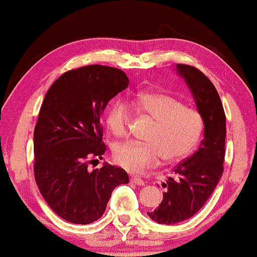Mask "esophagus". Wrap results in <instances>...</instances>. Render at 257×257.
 I'll use <instances>...</instances> for the list:
<instances>
[{
  "label": "esophagus",
  "instance_id": "34e87169",
  "mask_svg": "<svg viewBox=\"0 0 257 257\" xmlns=\"http://www.w3.org/2000/svg\"><path fill=\"white\" fill-rule=\"evenodd\" d=\"M131 181H132V183H134V184L139 185V186H145V185H146L145 181L142 180L140 177H138V176H132Z\"/></svg>",
  "mask_w": 257,
  "mask_h": 257
}]
</instances>
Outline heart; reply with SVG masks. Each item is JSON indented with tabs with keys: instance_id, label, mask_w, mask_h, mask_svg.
Returning a JSON list of instances; mask_svg holds the SVG:
<instances>
[{
	"instance_id": "obj_1",
	"label": "heart",
	"mask_w": 257,
	"mask_h": 257,
	"mask_svg": "<svg viewBox=\"0 0 257 257\" xmlns=\"http://www.w3.org/2000/svg\"><path fill=\"white\" fill-rule=\"evenodd\" d=\"M134 111L154 120L145 137L147 142L127 141L113 148L116 163L130 171L139 172L159 162H176L188 156L199 144L203 119L197 110L185 105L167 93L151 92L137 95L131 101ZM131 119L128 105L113 101L105 113L106 127L113 136L126 132Z\"/></svg>"
}]
</instances>
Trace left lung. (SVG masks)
<instances>
[{"label": "left lung", "instance_id": "obj_1", "mask_svg": "<svg viewBox=\"0 0 257 257\" xmlns=\"http://www.w3.org/2000/svg\"><path fill=\"white\" fill-rule=\"evenodd\" d=\"M203 119V139L197 151L172 170L163 200L147 215L159 224L172 225L194 216L204 206L219 183L225 156L226 118L220 97L212 82L193 66L177 64Z\"/></svg>", "mask_w": 257, "mask_h": 257}]
</instances>
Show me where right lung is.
Here are the masks:
<instances>
[{
  "mask_svg": "<svg viewBox=\"0 0 257 257\" xmlns=\"http://www.w3.org/2000/svg\"><path fill=\"white\" fill-rule=\"evenodd\" d=\"M128 82L119 69L84 66L62 74L42 102L34 128L35 181L48 206L70 223L95 222L113 189L128 183L115 165L87 169L89 157L102 159L105 152L102 112Z\"/></svg>",
  "mask_w": 257,
  "mask_h": 257,
  "instance_id": "add662e5",
  "label": "right lung"
}]
</instances>
